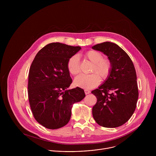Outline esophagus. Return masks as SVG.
<instances>
[{"instance_id": "obj_1", "label": "esophagus", "mask_w": 156, "mask_h": 156, "mask_svg": "<svg viewBox=\"0 0 156 156\" xmlns=\"http://www.w3.org/2000/svg\"><path fill=\"white\" fill-rule=\"evenodd\" d=\"M84 93H85L86 94H88L91 93V91L90 90H84Z\"/></svg>"}]
</instances>
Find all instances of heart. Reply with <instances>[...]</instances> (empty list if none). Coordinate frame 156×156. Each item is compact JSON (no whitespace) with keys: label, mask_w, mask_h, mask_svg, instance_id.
<instances>
[{"label":"heart","mask_w":156,"mask_h":156,"mask_svg":"<svg viewBox=\"0 0 156 156\" xmlns=\"http://www.w3.org/2000/svg\"><path fill=\"white\" fill-rule=\"evenodd\" d=\"M84 56L93 63L91 72L94 73L79 75L75 78L74 84L81 88L91 89L99 84L100 78L105 80L108 78L112 69V64L108 60L104 59L102 54L96 51H88ZM67 68L69 72L73 75L80 72V59L78 55H75L70 58L67 63Z\"/></svg>","instance_id":"heart-1"}]
</instances>
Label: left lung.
I'll use <instances>...</instances> for the list:
<instances>
[{
	"label": "left lung",
	"instance_id": "left-lung-1",
	"mask_svg": "<svg viewBox=\"0 0 156 156\" xmlns=\"http://www.w3.org/2000/svg\"><path fill=\"white\" fill-rule=\"evenodd\" d=\"M92 49L104 53L112 64L108 78L91 91L97 98L93 107V118L102 126L119 127L130 119L136 107L138 89L134 65L128 55L115 43L104 42Z\"/></svg>",
	"mask_w": 156,
	"mask_h": 156
}]
</instances>
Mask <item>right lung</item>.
Listing matches in <instances>:
<instances>
[{"label": "right lung", "mask_w": 156, "mask_h": 156, "mask_svg": "<svg viewBox=\"0 0 156 156\" xmlns=\"http://www.w3.org/2000/svg\"><path fill=\"white\" fill-rule=\"evenodd\" d=\"M81 49L52 42L41 49L31 63L28 86L31 109L36 120L48 129L67 124L73 105L85 97L80 87L67 90L72 83L67 63Z\"/></svg>", "instance_id": "add662e5"}]
</instances>
